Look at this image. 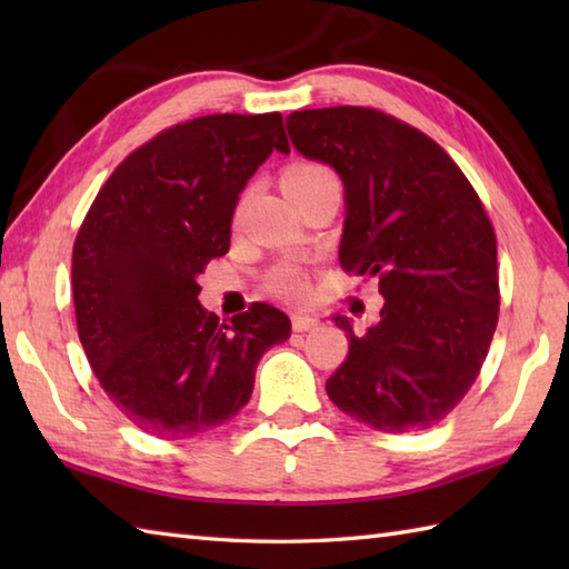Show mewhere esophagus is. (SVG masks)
<instances>
[{"mask_svg":"<svg viewBox=\"0 0 569 569\" xmlns=\"http://www.w3.org/2000/svg\"><path fill=\"white\" fill-rule=\"evenodd\" d=\"M291 322H293V330H296V332H308V330H316L318 325H320V320H318V318H312V316H303V312H296V316L291 318Z\"/></svg>","mask_w":569,"mask_h":569,"instance_id":"obj_1","label":"esophagus"}]
</instances>
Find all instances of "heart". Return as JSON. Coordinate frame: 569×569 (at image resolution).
I'll use <instances>...</instances> for the list:
<instances>
[{
	"instance_id": "obj_1",
	"label": "heart",
	"mask_w": 569,
	"mask_h": 569,
	"mask_svg": "<svg viewBox=\"0 0 569 569\" xmlns=\"http://www.w3.org/2000/svg\"><path fill=\"white\" fill-rule=\"evenodd\" d=\"M325 176H332V171H330L328 166L316 163V161H300V163H293L283 173V188L312 183V180H320ZM271 288H273L278 296L286 298V300H306L308 293H310L308 276H306L303 269H300L298 263L278 266V269L271 276Z\"/></svg>"
}]
</instances>
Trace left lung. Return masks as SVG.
<instances>
[{"label":"left lung","mask_w":569,"mask_h":569,"mask_svg":"<svg viewBox=\"0 0 569 569\" xmlns=\"http://www.w3.org/2000/svg\"><path fill=\"white\" fill-rule=\"evenodd\" d=\"M293 147L345 183L340 266L377 276L381 320L355 335L325 383L332 403L381 432H418L462 401L499 322L497 234L438 141L371 107L286 117Z\"/></svg>","instance_id":"obj_1"}]
</instances>
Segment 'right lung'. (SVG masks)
Listing matches in <instances>:
<instances>
[{"label": "right lung", "mask_w": 569, "mask_h": 569, "mask_svg": "<svg viewBox=\"0 0 569 569\" xmlns=\"http://www.w3.org/2000/svg\"><path fill=\"white\" fill-rule=\"evenodd\" d=\"M278 149L283 117L204 114L119 163L72 244L78 337L110 401L143 432L190 438L249 403L266 349L291 337L286 312L251 303L220 322L198 276L229 251L239 192Z\"/></svg>", "instance_id": "right-lung-1"}]
</instances>
